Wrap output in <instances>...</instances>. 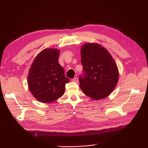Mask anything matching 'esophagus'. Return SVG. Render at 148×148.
Returning <instances> with one entry per match:
<instances>
[{"instance_id":"esophagus-1","label":"esophagus","mask_w":148,"mask_h":148,"mask_svg":"<svg viewBox=\"0 0 148 148\" xmlns=\"http://www.w3.org/2000/svg\"><path fill=\"white\" fill-rule=\"evenodd\" d=\"M72 82H76V83H78V78L77 77H75L72 79Z\"/></svg>"}]
</instances>
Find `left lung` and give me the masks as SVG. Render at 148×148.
<instances>
[{"label": "left lung", "mask_w": 148, "mask_h": 148, "mask_svg": "<svg viewBox=\"0 0 148 148\" xmlns=\"http://www.w3.org/2000/svg\"><path fill=\"white\" fill-rule=\"evenodd\" d=\"M83 72L79 77L83 92L92 99L100 100L108 96L119 80V70L114 59L104 47L86 43L81 49Z\"/></svg>", "instance_id": "1"}]
</instances>
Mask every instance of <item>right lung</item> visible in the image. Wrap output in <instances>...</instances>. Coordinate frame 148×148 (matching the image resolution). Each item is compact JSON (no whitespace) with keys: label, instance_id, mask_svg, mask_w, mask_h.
I'll list each match as a JSON object with an SVG mask.
<instances>
[{"label":"right lung","instance_id":"right-lung-1","mask_svg":"<svg viewBox=\"0 0 148 148\" xmlns=\"http://www.w3.org/2000/svg\"><path fill=\"white\" fill-rule=\"evenodd\" d=\"M59 53L57 49H44L36 57L29 69V91L41 102H52L59 99L65 92V84L69 82L59 63Z\"/></svg>","mask_w":148,"mask_h":148}]
</instances>
